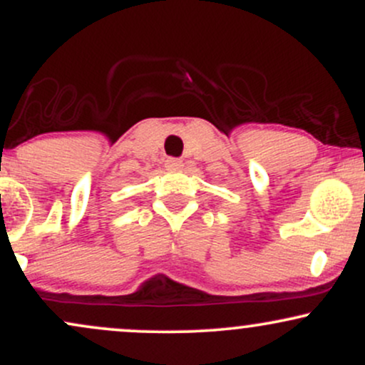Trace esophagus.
<instances>
[{"label": "esophagus", "instance_id": "obj_1", "mask_svg": "<svg viewBox=\"0 0 365 365\" xmlns=\"http://www.w3.org/2000/svg\"><path fill=\"white\" fill-rule=\"evenodd\" d=\"M165 166L168 170H180L183 166V163L180 161V159H177V158H168L165 161Z\"/></svg>", "mask_w": 365, "mask_h": 365}]
</instances>
